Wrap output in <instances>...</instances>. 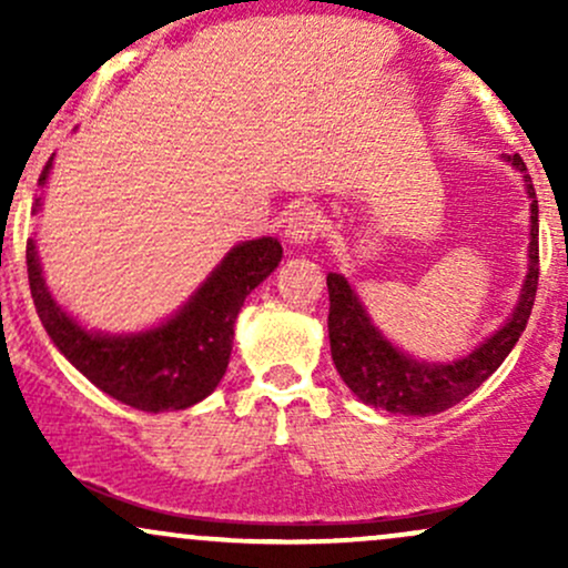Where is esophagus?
I'll return each mask as SVG.
<instances>
[{
	"instance_id": "34e87169",
	"label": "esophagus",
	"mask_w": 568,
	"mask_h": 568,
	"mask_svg": "<svg viewBox=\"0 0 568 568\" xmlns=\"http://www.w3.org/2000/svg\"><path fill=\"white\" fill-rule=\"evenodd\" d=\"M323 230V216L315 205H306V202H298L288 211L285 216V234H288L291 243H310L315 240Z\"/></svg>"
}]
</instances>
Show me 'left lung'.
Masks as SVG:
<instances>
[{
	"label": "left lung",
	"instance_id": "1",
	"mask_svg": "<svg viewBox=\"0 0 568 568\" xmlns=\"http://www.w3.org/2000/svg\"><path fill=\"white\" fill-rule=\"evenodd\" d=\"M526 173V162L520 154L507 158ZM529 184V197L534 194L529 173L524 175ZM539 280V211L537 200H531V243H529V275H526L524 293L515 306L513 317L491 338H486L478 349L448 366H429L416 363L397 352L387 338L368 321L366 310L352 293L349 283L342 275H328V336L331 357L347 387L374 408L389 414L429 416L456 406L467 395L484 384L488 376L501 366L515 347L526 323H529L534 296Z\"/></svg>",
	"mask_w": 568,
	"mask_h": 568
}]
</instances>
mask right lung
<instances>
[{"instance_id":"right-lung-1","label":"right lung","mask_w":568,"mask_h":568,"mask_svg":"<svg viewBox=\"0 0 568 568\" xmlns=\"http://www.w3.org/2000/svg\"><path fill=\"white\" fill-rule=\"evenodd\" d=\"M50 165L53 158L42 168L39 184L48 179ZM37 205L39 200L34 211ZM280 258L283 245L272 237L232 247L173 321L139 336H101L82 331L61 312L44 288L34 240L26 243L31 298L55 347L98 389L149 414L194 406L216 389L230 366L240 306L247 293L275 272Z\"/></svg>"}]
</instances>
